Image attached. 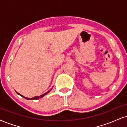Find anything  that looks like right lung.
Listing matches in <instances>:
<instances>
[{"label":"right lung","mask_w":127,"mask_h":127,"mask_svg":"<svg viewBox=\"0 0 127 127\" xmlns=\"http://www.w3.org/2000/svg\"><path fill=\"white\" fill-rule=\"evenodd\" d=\"M51 90H50L49 91H48V92H46V93H45V94H42V95H40V96H35V97H33V98H26V97H25V96H23V95H22L21 94H20L19 93H18V92H17V94H18V95H19L20 96H22L23 98H25L26 99H28V100H37V99H39V98H42V97H43L45 96V95H46L48 93V92H49L50 91H51Z\"/></svg>","instance_id":"right-lung-1"}]
</instances>
